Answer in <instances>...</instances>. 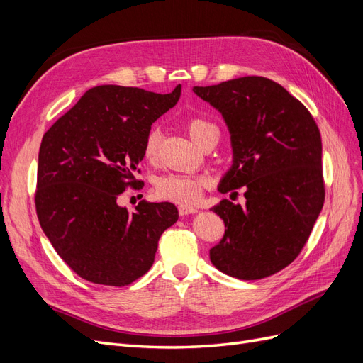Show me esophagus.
Instances as JSON below:
<instances>
[{
    "mask_svg": "<svg viewBox=\"0 0 363 363\" xmlns=\"http://www.w3.org/2000/svg\"><path fill=\"white\" fill-rule=\"evenodd\" d=\"M199 212V208L194 207V206H186V204H180L179 206V213L183 216V215H191V213H195Z\"/></svg>",
    "mask_w": 363,
    "mask_h": 363,
    "instance_id": "1",
    "label": "esophagus"
}]
</instances>
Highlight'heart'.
I'll use <instances>...</instances> for the list:
<instances>
[{"instance_id":"1","label":"heart","mask_w":363,"mask_h":363,"mask_svg":"<svg viewBox=\"0 0 363 363\" xmlns=\"http://www.w3.org/2000/svg\"><path fill=\"white\" fill-rule=\"evenodd\" d=\"M188 131L195 144L201 145L203 140L218 131L216 127L201 118H194L188 123ZM159 150V131L152 128L144 142V157L148 162H152L157 157ZM204 186V179L195 177L188 174H167L159 177L155 183V192L162 200H169L180 204H192L200 199L201 189Z\"/></svg>"}]
</instances>
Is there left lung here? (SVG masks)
<instances>
[{
  "label": "left lung",
  "mask_w": 363,
  "mask_h": 363,
  "mask_svg": "<svg viewBox=\"0 0 363 363\" xmlns=\"http://www.w3.org/2000/svg\"><path fill=\"white\" fill-rule=\"evenodd\" d=\"M192 91L221 113L230 133L232 167L218 191L245 189V206L224 200L212 207L225 232L208 251L211 262L240 280L272 276L298 256L321 213L320 130L296 98L265 77Z\"/></svg>",
  "instance_id": "left-lung-1"
}]
</instances>
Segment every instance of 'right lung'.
<instances>
[{
	"instance_id": "add662e5",
	"label": "right lung",
	"mask_w": 363,
	"mask_h": 363,
	"mask_svg": "<svg viewBox=\"0 0 363 363\" xmlns=\"http://www.w3.org/2000/svg\"><path fill=\"white\" fill-rule=\"evenodd\" d=\"M139 87H92L42 138L36 212L65 263L87 281L125 286L155 263L162 233L179 219L172 203L128 212L118 196L135 180L151 124L177 104Z\"/></svg>"
}]
</instances>
